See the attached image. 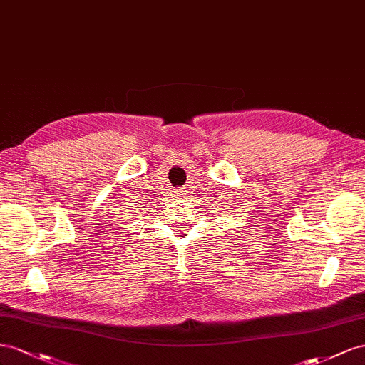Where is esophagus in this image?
I'll return each mask as SVG.
<instances>
[{"instance_id":"34e87169","label":"esophagus","mask_w":365,"mask_h":365,"mask_svg":"<svg viewBox=\"0 0 365 365\" xmlns=\"http://www.w3.org/2000/svg\"><path fill=\"white\" fill-rule=\"evenodd\" d=\"M175 195H179L180 199H185V195H188V194H186V190H177Z\"/></svg>"}]
</instances>
